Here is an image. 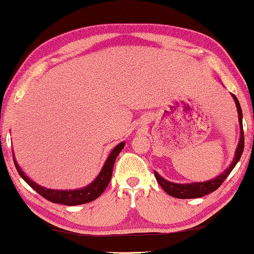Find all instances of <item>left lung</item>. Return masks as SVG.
<instances>
[{
	"mask_svg": "<svg viewBox=\"0 0 254 254\" xmlns=\"http://www.w3.org/2000/svg\"><path fill=\"white\" fill-rule=\"evenodd\" d=\"M232 97L235 101V105H237L238 114H239L240 139H239L237 150H235L234 159L232 161V163H231V165L226 168L223 173H221L219 176H216L215 179L206 181V182H196V183H189V184H179V183H173V182H168L165 179H163L157 172H154L158 184L162 186V189L165 190L168 195H171V196L176 197V198H197V197L204 196V195H207L212 192H214V190H216L220 188L221 184L223 183L226 177L229 176L230 173L232 172L235 165H237L238 162L240 161L244 149L242 109H241V106H240L238 98L235 97L233 93H232Z\"/></svg>",
	"mask_w": 254,
	"mask_h": 254,
	"instance_id": "left-lung-1",
	"label": "left lung"
}]
</instances>
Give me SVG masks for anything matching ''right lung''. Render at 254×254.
<instances>
[{
  "instance_id": "1",
  "label": "right lung",
  "mask_w": 254,
  "mask_h": 254,
  "mask_svg": "<svg viewBox=\"0 0 254 254\" xmlns=\"http://www.w3.org/2000/svg\"><path fill=\"white\" fill-rule=\"evenodd\" d=\"M125 146V143L118 144L116 147L111 150L109 156L107 157V161L105 163L104 167L100 171L99 175L96 177V180L92 182V183L89 184L86 188L79 189V190H50L46 189L43 186L39 185L30 180L28 176H26L23 171L21 170L19 164L15 161L14 155H13V161H14V165L17 173H19L20 176L23 179L26 183H28L31 188H32L35 192H38L41 196H43L48 201L57 204H64V205L68 206H73V205H80V204H86L93 201L97 197H99L102 194V192L106 190L107 186H108L111 174H113V168L116 158H117L118 154L122 152Z\"/></svg>"
}]
</instances>
